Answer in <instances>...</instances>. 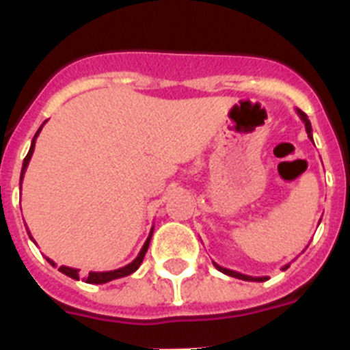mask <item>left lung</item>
<instances>
[{
	"mask_svg": "<svg viewBox=\"0 0 350 350\" xmlns=\"http://www.w3.org/2000/svg\"><path fill=\"white\" fill-rule=\"evenodd\" d=\"M296 113L299 116V119L303 120V124H305V129H307V135L308 138H310L312 142H314V138H312V124H310V120H308L307 113H303L299 108H296ZM213 262V267L217 268L219 271H222V273L226 275H230V277H234V279H242V280H249V282H265V280L268 279V277H250V275H243V273H238V271L234 270H230V268H224V267H219L217 262L212 261ZM289 268V265H286V267L282 268V270H287Z\"/></svg>",
	"mask_w": 350,
	"mask_h": 350,
	"instance_id": "8db88e82",
	"label": "left lung"
}]
</instances>
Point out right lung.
<instances>
[{"instance_id": "right-lung-1", "label": "right lung", "mask_w": 350, "mask_h": 350, "mask_svg": "<svg viewBox=\"0 0 350 350\" xmlns=\"http://www.w3.org/2000/svg\"><path fill=\"white\" fill-rule=\"evenodd\" d=\"M43 124H45V122H43ZM43 124H42V128H43ZM42 128H40L38 131H36L35 138H33V142H31L29 152H27V156L24 157L23 172H21V184H23L24 173H26L27 165H29L31 156H33V152H35L36 138H38V135H40V131H42ZM152 231H154V228H152V230H150V233H148V238H147V240H145L144 247H142V250H140V252H138V256H137V258H135V259H133V261L129 262V265H126V267L119 268V270H110V271H89V277H85V282H88V284H107V282H110V280L120 279V277H128V275H131L133 271H137V270H138V267H140L142 261H144V258H145V252H147L148 243H150V238H152ZM27 234H29V238H31V240H33V237H31L29 230H27ZM33 242H35V240H33ZM47 261L51 262L52 267H55V262L52 261V259H49V258H47ZM59 271H61V273L68 275V277H71V279H75V280H79V279H80L79 270H77V268L61 267V268H59Z\"/></svg>"}]
</instances>
